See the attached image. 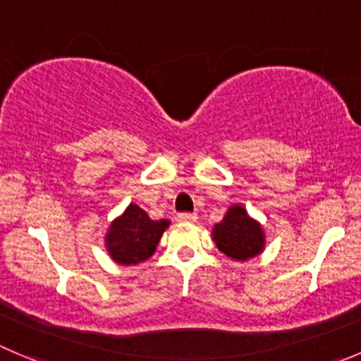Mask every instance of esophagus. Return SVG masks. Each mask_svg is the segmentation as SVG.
Returning a JSON list of instances; mask_svg holds the SVG:
<instances>
[{"mask_svg":"<svg viewBox=\"0 0 361 361\" xmlns=\"http://www.w3.org/2000/svg\"><path fill=\"white\" fill-rule=\"evenodd\" d=\"M177 219L183 223H195L198 219V216L195 212H183V214L177 216Z\"/></svg>","mask_w":361,"mask_h":361,"instance_id":"esophagus-1","label":"esophagus"}]
</instances>
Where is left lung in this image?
<instances>
[{
	"label": "left lung",
	"mask_w": 361,
	"mask_h": 361,
	"mask_svg": "<svg viewBox=\"0 0 361 361\" xmlns=\"http://www.w3.org/2000/svg\"><path fill=\"white\" fill-rule=\"evenodd\" d=\"M212 239L219 252L239 262L253 259L266 248L262 225L241 204L230 205L221 221L212 228Z\"/></svg>",
	"instance_id": "left-lung-1"
}]
</instances>
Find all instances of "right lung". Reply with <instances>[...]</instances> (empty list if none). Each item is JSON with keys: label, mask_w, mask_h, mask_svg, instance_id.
I'll use <instances>...</instances> for the list:
<instances>
[{"label": "right lung", "mask_w": 361, "mask_h": 361, "mask_svg": "<svg viewBox=\"0 0 361 361\" xmlns=\"http://www.w3.org/2000/svg\"><path fill=\"white\" fill-rule=\"evenodd\" d=\"M168 226V219H150L142 207L129 204L106 232L108 255L120 266H136L152 257Z\"/></svg>", "instance_id": "obj_1"}]
</instances>
